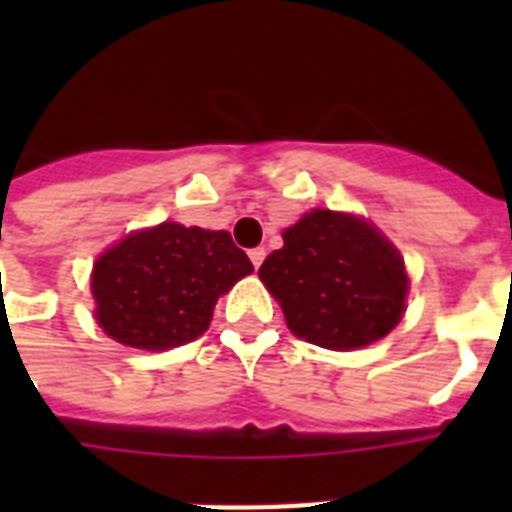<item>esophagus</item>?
<instances>
[{
  "instance_id": "esophagus-1",
  "label": "esophagus",
  "mask_w": 512,
  "mask_h": 512,
  "mask_svg": "<svg viewBox=\"0 0 512 512\" xmlns=\"http://www.w3.org/2000/svg\"><path fill=\"white\" fill-rule=\"evenodd\" d=\"M249 260H252V265H255V268H260V265H263V260H265V249L263 247L249 249Z\"/></svg>"
}]
</instances>
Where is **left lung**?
Returning <instances> with one entry per match:
<instances>
[{
    "label": "left lung",
    "instance_id": "left-lung-1",
    "mask_svg": "<svg viewBox=\"0 0 512 512\" xmlns=\"http://www.w3.org/2000/svg\"><path fill=\"white\" fill-rule=\"evenodd\" d=\"M284 247L260 265L300 340L329 350L372 345L406 311L404 257L361 217L313 209L281 233Z\"/></svg>",
    "mask_w": 512,
    "mask_h": 512
}]
</instances>
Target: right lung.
Wrapping results in <instances>:
<instances>
[{
    "instance_id": "obj_1",
    "label": "right lung",
    "mask_w": 512,
    "mask_h": 512,
    "mask_svg": "<svg viewBox=\"0 0 512 512\" xmlns=\"http://www.w3.org/2000/svg\"><path fill=\"white\" fill-rule=\"evenodd\" d=\"M252 271L228 231L162 223L130 233L98 257L95 319L130 348H177L207 332L217 297Z\"/></svg>"
}]
</instances>
